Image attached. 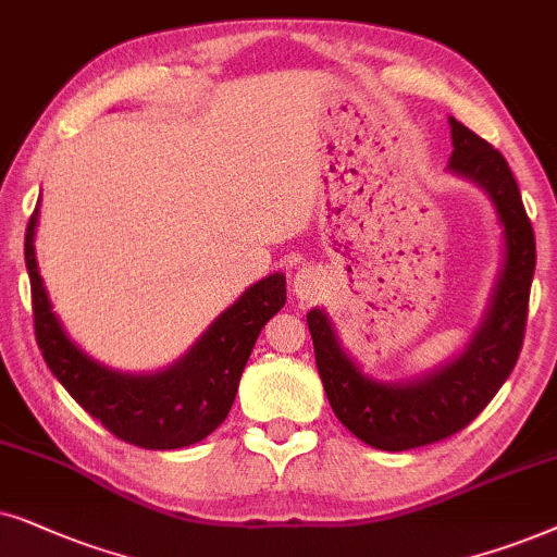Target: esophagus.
<instances>
[{
  "mask_svg": "<svg viewBox=\"0 0 557 557\" xmlns=\"http://www.w3.org/2000/svg\"><path fill=\"white\" fill-rule=\"evenodd\" d=\"M323 287L325 277L318 270H313V267H298V272L293 274V295L300 302L315 300L323 293Z\"/></svg>",
  "mask_w": 557,
  "mask_h": 557,
  "instance_id": "34e87169",
  "label": "esophagus"
}]
</instances>
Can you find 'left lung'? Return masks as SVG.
<instances>
[{
	"instance_id": "left-lung-1",
	"label": "left lung",
	"mask_w": 557,
	"mask_h": 557,
	"mask_svg": "<svg viewBox=\"0 0 557 557\" xmlns=\"http://www.w3.org/2000/svg\"><path fill=\"white\" fill-rule=\"evenodd\" d=\"M448 124L454 143L448 173L486 193L504 239L488 306L463 351L418 380L380 382L361 372L323 308L308 313L318 374L333 412L356 438L380 450L420 448L469 425L515 369L528 323L535 234L520 188L499 150L454 116Z\"/></svg>"
}]
</instances>
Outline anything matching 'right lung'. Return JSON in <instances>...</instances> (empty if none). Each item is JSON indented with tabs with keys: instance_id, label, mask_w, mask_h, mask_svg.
Masks as SVG:
<instances>
[{
	"instance_id": "add662e5",
	"label": "right lung",
	"mask_w": 557,
	"mask_h": 557,
	"mask_svg": "<svg viewBox=\"0 0 557 557\" xmlns=\"http://www.w3.org/2000/svg\"><path fill=\"white\" fill-rule=\"evenodd\" d=\"M35 206L25 232L35 336L55 380L109 433L150 450L185 448L211 435L232 410L244 367L264 323L285 306V274L274 272L244 290L201 338L160 372L129 374L103 367L65 333L42 285L35 257Z\"/></svg>"
}]
</instances>
